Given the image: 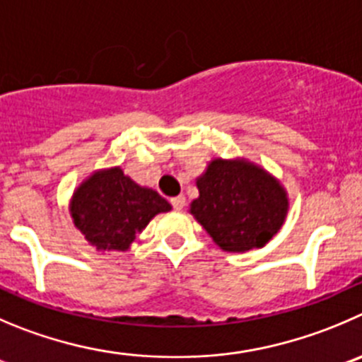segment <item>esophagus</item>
Masks as SVG:
<instances>
[{
	"instance_id": "1",
	"label": "esophagus",
	"mask_w": 362,
	"mask_h": 362,
	"mask_svg": "<svg viewBox=\"0 0 362 362\" xmlns=\"http://www.w3.org/2000/svg\"><path fill=\"white\" fill-rule=\"evenodd\" d=\"M170 204L175 211H181L185 208V204H187V199H185V195H177V197L170 199Z\"/></svg>"
}]
</instances>
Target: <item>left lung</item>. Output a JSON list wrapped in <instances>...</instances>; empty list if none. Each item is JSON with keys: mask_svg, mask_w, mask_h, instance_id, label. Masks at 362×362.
Segmentation results:
<instances>
[{"mask_svg": "<svg viewBox=\"0 0 362 362\" xmlns=\"http://www.w3.org/2000/svg\"><path fill=\"white\" fill-rule=\"evenodd\" d=\"M197 188L190 213L227 252L264 247L286 220V190L247 160L216 158L197 177Z\"/></svg>", "mask_w": 362, "mask_h": 362, "instance_id": "left-lung-1", "label": "left lung"}]
</instances>
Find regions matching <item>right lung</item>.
<instances>
[{
  "label": "right lung",
  "mask_w": 362,
  "mask_h": 362,
  "mask_svg": "<svg viewBox=\"0 0 362 362\" xmlns=\"http://www.w3.org/2000/svg\"><path fill=\"white\" fill-rule=\"evenodd\" d=\"M170 209L158 192L136 185L120 167L94 172L71 201L76 229L98 250H127L151 218Z\"/></svg>",
  "instance_id": "add662e5"
}]
</instances>
